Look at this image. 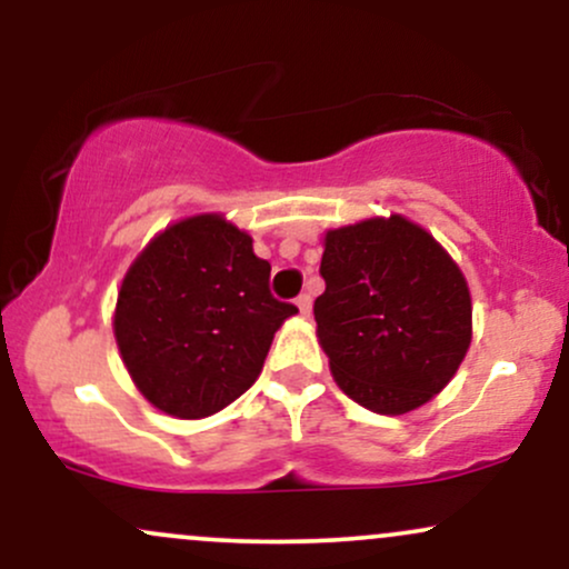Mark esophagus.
<instances>
[{
	"label": "esophagus",
	"mask_w": 569,
	"mask_h": 569,
	"mask_svg": "<svg viewBox=\"0 0 569 569\" xmlns=\"http://www.w3.org/2000/svg\"><path fill=\"white\" fill-rule=\"evenodd\" d=\"M297 307H299V312H302V316H310V310H312V297H310V293H299Z\"/></svg>",
	"instance_id": "1"
}]
</instances>
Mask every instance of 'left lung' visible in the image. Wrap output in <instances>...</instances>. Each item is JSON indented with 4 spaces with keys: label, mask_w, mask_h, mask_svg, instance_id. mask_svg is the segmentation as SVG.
<instances>
[{
    "label": "left lung",
    "mask_w": 569,
    "mask_h": 569,
    "mask_svg": "<svg viewBox=\"0 0 569 569\" xmlns=\"http://www.w3.org/2000/svg\"><path fill=\"white\" fill-rule=\"evenodd\" d=\"M318 339L352 401L403 415L455 377L471 345V293L449 253L403 217L326 234Z\"/></svg>",
    "instance_id": "8db88e82"
}]
</instances>
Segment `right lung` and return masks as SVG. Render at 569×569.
Here are the masks:
<instances>
[{
    "label": "right lung",
    "mask_w": 569,
    "mask_h": 569,
    "mask_svg": "<svg viewBox=\"0 0 569 569\" xmlns=\"http://www.w3.org/2000/svg\"><path fill=\"white\" fill-rule=\"evenodd\" d=\"M297 305L270 291V262L221 217L158 234L122 280L114 337L154 407L181 420L224 409L251 388Z\"/></svg>",
    "instance_id": "1"
}]
</instances>
